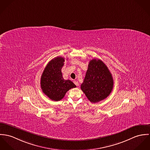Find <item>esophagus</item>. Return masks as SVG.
Masks as SVG:
<instances>
[{
  "mask_svg": "<svg viewBox=\"0 0 150 150\" xmlns=\"http://www.w3.org/2000/svg\"><path fill=\"white\" fill-rule=\"evenodd\" d=\"M74 84H75L76 86H79V82H78V81H74Z\"/></svg>",
  "mask_w": 150,
  "mask_h": 150,
  "instance_id": "esophagus-1",
  "label": "esophagus"
}]
</instances>
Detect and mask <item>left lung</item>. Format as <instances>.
<instances>
[{"instance_id":"1","label":"left lung","mask_w":150,"mask_h":150,"mask_svg":"<svg viewBox=\"0 0 150 150\" xmlns=\"http://www.w3.org/2000/svg\"><path fill=\"white\" fill-rule=\"evenodd\" d=\"M112 74L100 59L90 61L81 90L91 102L96 103L107 98L113 88Z\"/></svg>"}]
</instances>
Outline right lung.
I'll return each mask as SVG.
<instances>
[{
	"label": "right lung",
	"mask_w": 150,
	"mask_h": 150,
	"mask_svg": "<svg viewBox=\"0 0 150 150\" xmlns=\"http://www.w3.org/2000/svg\"><path fill=\"white\" fill-rule=\"evenodd\" d=\"M64 59L56 57L50 60L45 68L41 78V87L42 92L50 100L58 101L63 99L67 91L76 85L70 80L63 78L62 68Z\"/></svg>",
	"instance_id": "add662e5"
}]
</instances>
